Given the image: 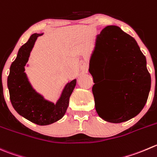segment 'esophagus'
<instances>
[{
  "instance_id": "1",
  "label": "esophagus",
  "mask_w": 157,
  "mask_h": 157,
  "mask_svg": "<svg viewBox=\"0 0 157 157\" xmlns=\"http://www.w3.org/2000/svg\"><path fill=\"white\" fill-rule=\"evenodd\" d=\"M83 69H85V67H83Z\"/></svg>"
}]
</instances>
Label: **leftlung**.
<instances>
[{"label":"left lung","instance_id":"left-lung-1","mask_svg":"<svg viewBox=\"0 0 157 157\" xmlns=\"http://www.w3.org/2000/svg\"><path fill=\"white\" fill-rule=\"evenodd\" d=\"M94 57L103 65L106 77L120 79L117 83L104 89L113 103L109 110L95 103L98 115L105 121L113 124L125 122L138 115L148 99L151 77L147 71L145 56L134 38L117 26H107L96 38L90 60L89 71L92 76L90 67ZM95 85L96 83L92 89L94 96Z\"/></svg>","mask_w":157,"mask_h":157}]
</instances>
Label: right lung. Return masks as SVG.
Masks as SVG:
<instances>
[{
  "mask_svg": "<svg viewBox=\"0 0 157 157\" xmlns=\"http://www.w3.org/2000/svg\"><path fill=\"white\" fill-rule=\"evenodd\" d=\"M41 35L43 33L32 34L27 43L19 49L16 59L10 65L7 87L10 102L15 110L30 122L45 126L57 122L64 116L77 80L74 79L65 85L56 103L45 100L32 87L24 72V67L28 61L36 39Z\"/></svg>",
  "mask_w": 157,
  "mask_h": 157,
  "instance_id": "right-lung-1",
  "label": "right lung"
}]
</instances>
